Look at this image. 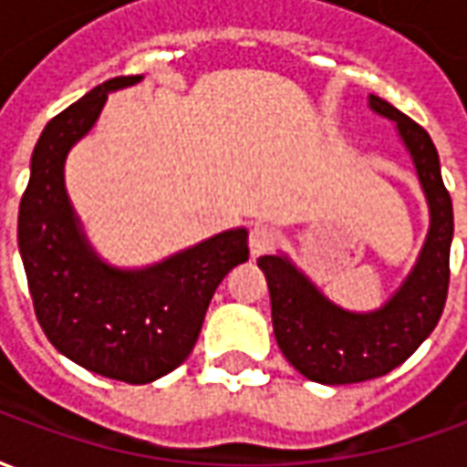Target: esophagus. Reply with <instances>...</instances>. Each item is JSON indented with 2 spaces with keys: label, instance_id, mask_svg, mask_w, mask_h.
<instances>
[{
  "label": "esophagus",
  "instance_id": "34e87169",
  "mask_svg": "<svg viewBox=\"0 0 467 467\" xmlns=\"http://www.w3.org/2000/svg\"><path fill=\"white\" fill-rule=\"evenodd\" d=\"M275 244H277V230L270 227V224H254L250 230V253H253V257L267 254L270 250H275Z\"/></svg>",
  "mask_w": 467,
  "mask_h": 467
}]
</instances>
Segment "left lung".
<instances>
[{"label": "left lung", "mask_w": 467, "mask_h": 467, "mask_svg": "<svg viewBox=\"0 0 467 467\" xmlns=\"http://www.w3.org/2000/svg\"><path fill=\"white\" fill-rule=\"evenodd\" d=\"M370 107L398 122L431 204L428 243L398 295L378 313L352 315L327 303L283 257L257 260L270 287L275 340L305 378L323 385L372 380L408 360L435 330L451 285L452 202L438 150L431 134L398 107L375 95Z\"/></svg>", "instance_id": "1"}]
</instances>
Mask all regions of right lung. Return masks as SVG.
<instances>
[{"mask_svg":"<svg viewBox=\"0 0 467 467\" xmlns=\"http://www.w3.org/2000/svg\"><path fill=\"white\" fill-rule=\"evenodd\" d=\"M134 82L107 79L47 122L19 202V253L49 343L97 375L142 385L187 360L217 285L250 247L244 230H230L142 273L109 270L89 253L67 200L65 157L107 92Z\"/></svg>","mask_w":467,"mask_h":467,"instance_id":"add662e5","label":"right lung"}]
</instances>
